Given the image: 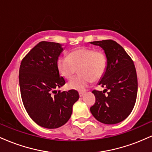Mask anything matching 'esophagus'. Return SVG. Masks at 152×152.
<instances>
[{
  "label": "esophagus",
  "instance_id": "obj_1",
  "mask_svg": "<svg viewBox=\"0 0 152 152\" xmlns=\"http://www.w3.org/2000/svg\"><path fill=\"white\" fill-rule=\"evenodd\" d=\"M84 92H83V91H79V96L80 97H82L83 96V95H84Z\"/></svg>",
  "mask_w": 152,
  "mask_h": 152
}]
</instances>
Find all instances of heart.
<instances>
[{
	"label": "heart",
	"mask_w": 152,
	"mask_h": 152,
	"mask_svg": "<svg viewBox=\"0 0 152 152\" xmlns=\"http://www.w3.org/2000/svg\"><path fill=\"white\" fill-rule=\"evenodd\" d=\"M59 74L66 79L74 77L77 69L80 75L69 82L72 89L83 91L91 83L103 76L107 67V57L102 50L88 47H78L69 52L68 56L57 60Z\"/></svg>",
	"instance_id": "1"
}]
</instances>
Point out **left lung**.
<instances>
[{"label":"left lung","instance_id":"8db88e82","mask_svg":"<svg viewBox=\"0 0 152 152\" xmlns=\"http://www.w3.org/2000/svg\"><path fill=\"white\" fill-rule=\"evenodd\" d=\"M91 43L104 49L107 67L99 83L106 89L92 91L96 102L90 111L99 121L115 124L128 117L135 105L138 88L135 66L123 47L116 41L109 39Z\"/></svg>","mask_w":152,"mask_h":152}]
</instances>
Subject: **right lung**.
Returning <instances> with one entry per match:
<instances>
[{"instance_id": "obj_1", "label": "right lung", "mask_w": 152, "mask_h": 152, "mask_svg": "<svg viewBox=\"0 0 152 152\" xmlns=\"http://www.w3.org/2000/svg\"><path fill=\"white\" fill-rule=\"evenodd\" d=\"M62 50L60 43L41 41L23 58L19 69L24 107L33 121L47 129L65 124L72 114L73 105L79 99L77 91H54L66 83L56 64Z\"/></svg>"}]
</instances>
